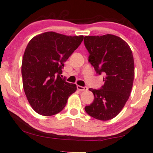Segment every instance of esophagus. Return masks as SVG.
<instances>
[{"instance_id": "esophagus-1", "label": "esophagus", "mask_w": 153, "mask_h": 153, "mask_svg": "<svg viewBox=\"0 0 153 153\" xmlns=\"http://www.w3.org/2000/svg\"><path fill=\"white\" fill-rule=\"evenodd\" d=\"M77 89L80 91H88V87L86 86H81V85H77Z\"/></svg>"}]
</instances>
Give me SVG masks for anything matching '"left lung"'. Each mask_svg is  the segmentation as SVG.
Returning <instances> with one entry per match:
<instances>
[{"label":"left lung","mask_w":153,"mask_h":153,"mask_svg":"<svg viewBox=\"0 0 153 153\" xmlns=\"http://www.w3.org/2000/svg\"><path fill=\"white\" fill-rule=\"evenodd\" d=\"M88 62L96 73L103 74L104 84L93 92V103L85 106L89 116L100 120L116 117L129 99L134 76L132 52L126 42L116 35L85 36Z\"/></svg>","instance_id":"obj_1"}]
</instances>
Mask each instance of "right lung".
I'll list each match as a JSON object with an SVG mask.
<instances>
[{
	"label": "right lung",
	"mask_w": 153,
	"mask_h": 153,
	"mask_svg": "<svg viewBox=\"0 0 153 153\" xmlns=\"http://www.w3.org/2000/svg\"><path fill=\"white\" fill-rule=\"evenodd\" d=\"M83 39L47 32L33 37L22 60V74L25 94L32 108L42 116L61 111L68 99L76 91L74 83L62 78L64 62Z\"/></svg>",
	"instance_id": "add662e5"
}]
</instances>
